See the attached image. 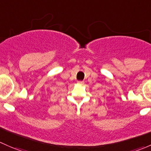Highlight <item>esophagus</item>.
<instances>
[{"label":"esophagus","instance_id":"esophagus-1","mask_svg":"<svg viewBox=\"0 0 151 151\" xmlns=\"http://www.w3.org/2000/svg\"><path fill=\"white\" fill-rule=\"evenodd\" d=\"M77 83L80 84V85H84L83 81H78V82H77Z\"/></svg>","mask_w":151,"mask_h":151}]
</instances>
